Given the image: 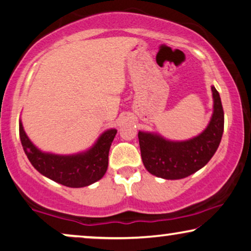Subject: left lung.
<instances>
[{
  "label": "left lung",
  "instance_id": "left-lung-1",
  "mask_svg": "<svg viewBox=\"0 0 251 251\" xmlns=\"http://www.w3.org/2000/svg\"><path fill=\"white\" fill-rule=\"evenodd\" d=\"M214 114L201 135L186 142H169L161 136L138 132L142 160L149 173L164 179H181L201 169L217 151L224 131V111L218 91L211 87Z\"/></svg>",
  "mask_w": 251,
  "mask_h": 251
}]
</instances>
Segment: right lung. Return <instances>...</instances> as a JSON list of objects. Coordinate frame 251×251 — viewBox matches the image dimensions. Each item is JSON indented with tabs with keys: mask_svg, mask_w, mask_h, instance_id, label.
<instances>
[{
	"mask_svg": "<svg viewBox=\"0 0 251 251\" xmlns=\"http://www.w3.org/2000/svg\"><path fill=\"white\" fill-rule=\"evenodd\" d=\"M118 130L111 129L99 137L88 152L76 155H54L43 153L30 143L19 122L23 149L35 169L50 179L68 187L88 186L104 176L108 166V152Z\"/></svg>",
	"mask_w": 251,
	"mask_h": 251,
	"instance_id": "right-lung-1",
	"label": "right lung"
}]
</instances>
